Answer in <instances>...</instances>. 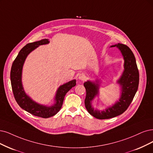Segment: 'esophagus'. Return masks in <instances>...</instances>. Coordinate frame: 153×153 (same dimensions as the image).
Returning <instances> with one entry per match:
<instances>
[{
    "mask_svg": "<svg viewBox=\"0 0 153 153\" xmlns=\"http://www.w3.org/2000/svg\"><path fill=\"white\" fill-rule=\"evenodd\" d=\"M86 76L84 74H80L79 76V79H80L81 81H84L86 79Z\"/></svg>",
    "mask_w": 153,
    "mask_h": 153,
    "instance_id": "1",
    "label": "esophagus"
}]
</instances>
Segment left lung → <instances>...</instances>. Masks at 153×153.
I'll return each instance as SVG.
<instances>
[{
	"label": "left lung",
	"instance_id": "obj_1",
	"mask_svg": "<svg viewBox=\"0 0 153 153\" xmlns=\"http://www.w3.org/2000/svg\"><path fill=\"white\" fill-rule=\"evenodd\" d=\"M111 47H117L119 50L124 60V71L117 82L121 86V95L118 101L105 110H94L91 102L96 96L98 94L99 82L88 81L84 83L86 90L84 104L88 111L94 117L98 119H108L122 114L129 106L136 93L139 81V74L135 58L132 50L127 45L118 43Z\"/></svg>",
	"mask_w": 153,
	"mask_h": 153
}]
</instances>
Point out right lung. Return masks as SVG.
<instances>
[{"instance_id": "right-lung-1", "label": "right lung", "mask_w": 153, "mask_h": 153, "mask_svg": "<svg viewBox=\"0 0 153 153\" xmlns=\"http://www.w3.org/2000/svg\"><path fill=\"white\" fill-rule=\"evenodd\" d=\"M48 39H43L42 40L28 43L22 48L13 62L10 70V81L14 98L21 108L30 114L47 118L57 114L63 104L66 93L76 86V79L72 80L60 86L56 91L53 105L47 106L40 105L33 101L27 96L22 84V70L25 61L30 52L39 45L49 43Z\"/></svg>"}]
</instances>
